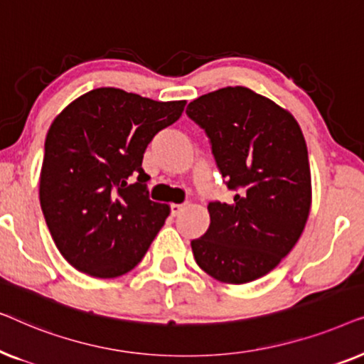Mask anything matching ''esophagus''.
I'll return each instance as SVG.
<instances>
[{"label":"esophagus","instance_id":"obj_1","mask_svg":"<svg viewBox=\"0 0 364 364\" xmlns=\"http://www.w3.org/2000/svg\"><path fill=\"white\" fill-rule=\"evenodd\" d=\"M183 208H186V203H172L171 205V213L173 217H177L178 213H181Z\"/></svg>","mask_w":364,"mask_h":364}]
</instances>
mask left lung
<instances>
[{"mask_svg":"<svg viewBox=\"0 0 364 364\" xmlns=\"http://www.w3.org/2000/svg\"><path fill=\"white\" fill-rule=\"evenodd\" d=\"M187 116L210 139L232 203L210 202V225L191 242L197 265L223 283L272 272L300 238L311 207L305 137L295 117L252 89L203 94Z\"/></svg>","mask_w":364,"mask_h":364,"instance_id":"8db88e82","label":"left lung"}]
</instances>
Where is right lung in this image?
Listing matches in <instances>:
<instances>
[{
	"label": "right lung",
	"mask_w": 364,
	"mask_h": 364,
	"mask_svg": "<svg viewBox=\"0 0 364 364\" xmlns=\"http://www.w3.org/2000/svg\"><path fill=\"white\" fill-rule=\"evenodd\" d=\"M183 107L186 101L99 87L53 121L39 200L58 250L76 270L116 278L146 255L171 207L149 198L144 152Z\"/></svg>",
	"instance_id": "add662e5"
}]
</instances>
